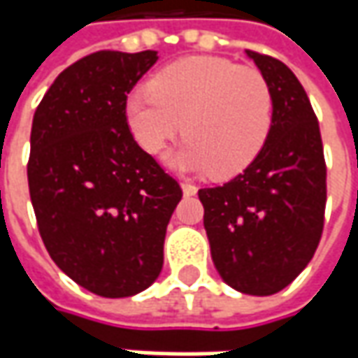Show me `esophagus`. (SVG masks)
<instances>
[{"label": "esophagus", "mask_w": 358, "mask_h": 358, "mask_svg": "<svg viewBox=\"0 0 358 358\" xmlns=\"http://www.w3.org/2000/svg\"><path fill=\"white\" fill-rule=\"evenodd\" d=\"M181 189H183L185 195H195V193H197V187L193 185V183H189V181H183V183H181Z\"/></svg>", "instance_id": "34e87169"}]
</instances>
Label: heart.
Returning <instances> with one entry per match:
<instances>
[{
	"mask_svg": "<svg viewBox=\"0 0 358 358\" xmlns=\"http://www.w3.org/2000/svg\"><path fill=\"white\" fill-rule=\"evenodd\" d=\"M275 97L267 77L227 57L191 55L165 65L147 90L127 97L131 135L147 153H159L181 131L189 137L167 163L215 179L243 173L267 143Z\"/></svg>",
	"mask_w": 358,
	"mask_h": 358,
	"instance_id": "b5f03b06",
	"label": "heart"
}]
</instances>
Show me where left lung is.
Masks as SVG:
<instances>
[{"label":"left lung","instance_id":"left-lung-1","mask_svg":"<svg viewBox=\"0 0 358 358\" xmlns=\"http://www.w3.org/2000/svg\"><path fill=\"white\" fill-rule=\"evenodd\" d=\"M245 53L273 90V129L245 171L199 189V199L221 279L239 293L267 296L295 281L317 251L327 167L319 121L295 73L275 57Z\"/></svg>","mask_w":358,"mask_h":358}]
</instances>
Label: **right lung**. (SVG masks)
<instances>
[{
    "mask_svg": "<svg viewBox=\"0 0 358 358\" xmlns=\"http://www.w3.org/2000/svg\"><path fill=\"white\" fill-rule=\"evenodd\" d=\"M157 51H97L63 69L35 109L27 163L43 245L63 273L107 299L163 268L179 183L131 135L125 103Z\"/></svg>",
    "mask_w": 358,
    "mask_h": 358,
    "instance_id": "add662e5",
    "label": "right lung"
}]
</instances>
